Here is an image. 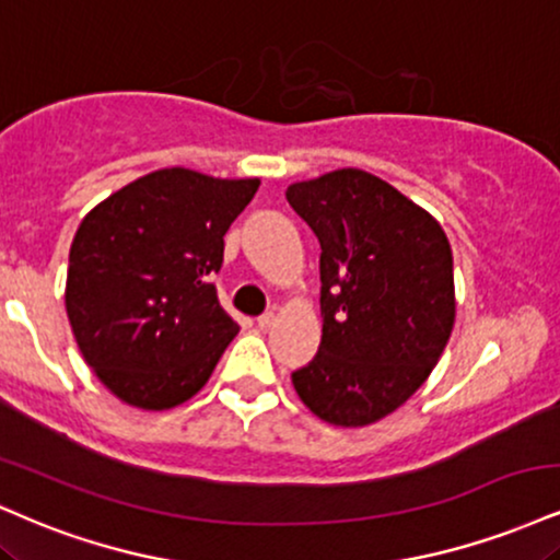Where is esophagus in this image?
<instances>
[{
  "mask_svg": "<svg viewBox=\"0 0 560 560\" xmlns=\"http://www.w3.org/2000/svg\"><path fill=\"white\" fill-rule=\"evenodd\" d=\"M255 323H258L260 331H268V328H271L276 323V313H273V310H271V313H262V315H258V320H255Z\"/></svg>",
  "mask_w": 560,
  "mask_h": 560,
  "instance_id": "obj_1",
  "label": "esophagus"
}]
</instances>
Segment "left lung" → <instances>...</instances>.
Segmentation results:
<instances>
[{"label":"left lung","mask_w":560,"mask_h":560,"mask_svg":"<svg viewBox=\"0 0 560 560\" xmlns=\"http://www.w3.org/2000/svg\"><path fill=\"white\" fill-rule=\"evenodd\" d=\"M320 242L318 354L294 370L320 420L362 428L399 409L441 360L456 318L446 232L407 195L362 170L287 187Z\"/></svg>","instance_id":"left-lung-1"}]
</instances>
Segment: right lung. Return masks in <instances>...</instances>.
<instances>
[{"mask_svg":"<svg viewBox=\"0 0 560 560\" xmlns=\"http://www.w3.org/2000/svg\"><path fill=\"white\" fill-rule=\"evenodd\" d=\"M260 179L172 166L109 195L80 221L65 305L83 360L117 399L172 409L211 378L240 326L211 276Z\"/></svg>","mask_w":560,"mask_h":560,"instance_id":"obj_1","label":"right lung"}]
</instances>
